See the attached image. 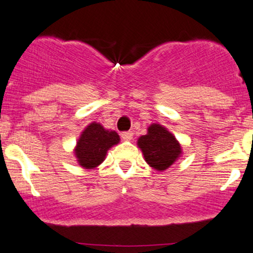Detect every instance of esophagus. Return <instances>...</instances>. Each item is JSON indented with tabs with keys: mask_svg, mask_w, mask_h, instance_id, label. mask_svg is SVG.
<instances>
[{
	"mask_svg": "<svg viewBox=\"0 0 253 253\" xmlns=\"http://www.w3.org/2000/svg\"><path fill=\"white\" fill-rule=\"evenodd\" d=\"M121 138H123L125 141H130L133 138V133L132 132H124L123 134H121Z\"/></svg>",
	"mask_w": 253,
	"mask_h": 253,
	"instance_id": "esophagus-1",
	"label": "esophagus"
}]
</instances>
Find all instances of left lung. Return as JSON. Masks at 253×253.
<instances>
[{
    "instance_id": "1",
    "label": "left lung",
    "mask_w": 253,
    "mask_h": 253,
    "mask_svg": "<svg viewBox=\"0 0 253 253\" xmlns=\"http://www.w3.org/2000/svg\"><path fill=\"white\" fill-rule=\"evenodd\" d=\"M136 145L145 162L157 171L169 169L182 156V146L175 135L159 124H151L146 134L139 136Z\"/></svg>"
}]
</instances>
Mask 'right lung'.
Segmentation results:
<instances>
[{
  "mask_svg": "<svg viewBox=\"0 0 253 253\" xmlns=\"http://www.w3.org/2000/svg\"><path fill=\"white\" fill-rule=\"evenodd\" d=\"M120 143V136L115 130L106 129L100 123L89 124L78 138L74 155L78 165L91 170L102 164L107 152Z\"/></svg>",
  "mask_w": 253,
  "mask_h": 253,
  "instance_id": "right-lung-1",
  "label": "right lung"
}]
</instances>
